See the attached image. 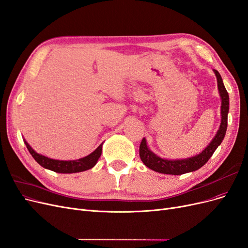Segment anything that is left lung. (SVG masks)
<instances>
[{
  "instance_id": "left-lung-1",
  "label": "left lung",
  "mask_w": 248,
  "mask_h": 248,
  "mask_svg": "<svg viewBox=\"0 0 248 248\" xmlns=\"http://www.w3.org/2000/svg\"><path fill=\"white\" fill-rule=\"evenodd\" d=\"M215 76L217 79V87L218 93L221 99V106H220V114H221V122L219 129L215 134L214 138L211 140L208 145L206 146L204 150H202L199 155H196L191 157L187 158H180V159H167L161 156L156 155L153 153L147 146L146 139L143 138L140 144L139 155L141 161L143 162L149 169L154 170L158 173L163 174H171V175H181L188 172L196 171L200 168L203 167L208 159L212 156L214 151L220 145L223 138L226 136L227 126H228V113H229V93L223 85L222 79L218 71L213 70Z\"/></svg>"
}]
</instances>
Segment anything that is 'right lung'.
<instances>
[{
  "label": "right lung",
  "mask_w": 248,
  "mask_h": 248,
  "mask_svg": "<svg viewBox=\"0 0 248 248\" xmlns=\"http://www.w3.org/2000/svg\"><path fill=\"white\" fill-rule=\"evenodd\" d=\"M25 141V144L30 151V154L35 158V161L42 166L45 169L51 170L57 173H62V174H71V173H77V172H83L89 169H92L93 167L97 164L98 159L100 158L102 155V144L99 145V147L93 150V153L84 157H81L79 159H73V161H60V159H53L50 157H47L45 155H40L30 146L29 143Z\"/></svg>",
  "instance_id": "1"
}]
</instances>
